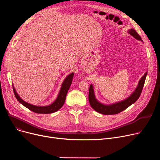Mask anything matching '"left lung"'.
Listing matches in <instances>:
<instances>
[{"mask_svg": "<svg viewBox=\"0 0 160 160\" xmlns=\"http://www.w3.org/2000/svg\"><path fill=\"white\" fill-rule=\"evenodd\" d=\"M128 32L136 39L142 41L140 36L133 29H130ZM147 74V72H146L145 74L141 77L139 81L137 88L130 96H129L127 98L122 100V101L109 105L104 104L98 101L95 97L93 86L91 84L89 90V102L91 106L96 112L104 115H114L122 112L125 109H127L128 107L135 102L140 97L141 91L144 86Z\"/></svg>", "mask_w": 160, "mask_h": 160, "instance_id": "obj_1", "label": "left lung"}]
</instances>
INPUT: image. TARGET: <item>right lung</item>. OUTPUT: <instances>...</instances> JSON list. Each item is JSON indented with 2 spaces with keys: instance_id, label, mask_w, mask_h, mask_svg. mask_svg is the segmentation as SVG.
I'll use <instances>...</instances> for the list:
<instances>
[{
  "instance_id": "obj_1",
  "label": "right lung",
  "mask_w": 160,
  "mask_h": 160,
  "mask_svg": "<svg viewBox=\"0 0 160 160\" xmlns=\"http://www.w3.org/2000/svg\"><path fill=\"white\" fill-rule=\"evenodd\" d=\"M73 77H74V73L72 72L69 74L65 78L64 81L62 83V87L60 88V92H59V94L56 99L54 100V102L53 103H52L51 104H50L48 106H35L24 101V100L19 96V95L16 92L15 89L13 88V93L17 100H18V101L21 104H22L24 106L29 109L30 110L37 113H43V114L52 113L60 110V109L64 104L66 95L72 83Z\"/></svg>"
}]
</instances>
